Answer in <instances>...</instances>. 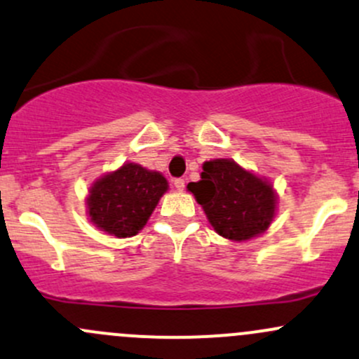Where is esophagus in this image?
Wrapping results in <instances>:
<instances>
[{
	"mask_svg": "<svg viewBox=\"0 0 359 359\" xmlns=\"http://www.w3.org/2000/svg\"><path fill=\"white\" fill-rule=\"evenodd\" d=\"M173 186H175L177 191H184V187H186V180L175 179V180H173Z\"/></svg>",
	"mask_w": 359,
	"mask_h": 359,
	"instance_id": "1",
	"label": "esophagus"
}]
</instances>
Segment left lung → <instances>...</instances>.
Segmentation results:
<instances>
[{"instance_id": "obj_1", "label": "left lung", "mask_w": 359, "mask_h": 359, "mask_svg": "<svg viewBox=\"0 0 359 359\" xmlns=\"http://www.w3.org/2000/svg\"><path fill=\"white\" fill-rule=\"evenodd\" d=\"M203 206L215 232L230 241H248L270 227L275 192L266 180L241 168L232 160L203 165L201 180L187 186Z\"/></svg>"}]
</instances>
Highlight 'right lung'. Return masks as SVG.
Returning <instances> with one entry per match:
<instances>
[{
	"instance_id": "1",
	"label": "right lung",
	"mask_w": 359,
	"mask_h": 359,
	"mask_svg": "<svg viewBox=\"0 0 359 359\" xmlns=\"http://www.w3.org/2000/svg\"><path fill=\"white\" fill-rule=\"evenodd\" d=\"M167 189L168 182L161 173L137 163H126L90 187V222L115 237L135 236Z\"/></svg>"
}]
</instances>
